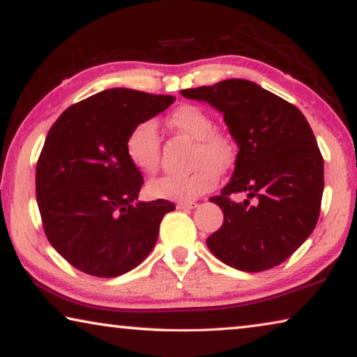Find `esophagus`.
Here are the masks:
<instances>
[{
    "label": "esophagus",
    "mask_w": 357,
    "mask_h": 357,
    "mask_svg": "<svg viewBox=\"0 0 357 357\" xmlns=\"http://www.w3.org/2000/svg\"><path fill=\"white\" fill-rule=\"evenodd\" d=\"M197 204L196 202H178L177 208L180 210H190V208H196Z\"/></svg>",
    "instance_id": "obj_1"
}]
</instances>
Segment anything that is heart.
Returning a JSON list of instances; mask_svg holds the SVG:
<instances>
[{
	"label": "heart",
	"instance_id": "1",
	"mask_svg": "<svg viewBox=\"0 0 357 357\" xmlns=\"http://www.w3.org/2000/svg\"><path fill=\"white\" fill-rule=\"evenodd\" d=\"M167 125L197 140L195 165L199 167L188 175H162L151 180L147 192L155 199L190 202L217 185L218 169L225 171L231 166L234 147L226 136L213 131L212 116L192 104L175 109L167 116ZM125 149L134 167L144 174L155 172L160 162V134L155 121L145 120L134 126Z\"/></svg>",
	"mask_w": 357,
	"mask_h": 357
}]
</instances>
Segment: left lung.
Segmentation results:
<instances>
[{
    "label": "left lung",
    "mask_w": 357,
    "mask_h": 357,
    "mask_svg": "<svg viewBox=\"0 0 357 357\" xmlns=\"http://www.w3.org/2000/svg\"><path fill=\"white\" fill-rule=\"evenodd\" d=\"M180 93L223 114L238 147L229 183L210 199L225 220L207 238L208 250L243 272L282 264L313 232L324 190V161L307 119L293 104L243 79ZM243 190L253 204L229 199Z\"/></svg>",
    "instance_id": "8db88e82"
}]
</instances>
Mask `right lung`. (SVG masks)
<instances>
[{
    "instance_id": "obj_1",
    "label": "right lung",
    "mask_w": 357,
    "mask_h": 357,
    "mask_svg": "<svg viewBox=\"0 0 357 357\" xmlns=\"http://www.w3.org/2000/svg\"><path fill=\"white\" fill-rule=\"evenodd\" d=\"M174 101L110 89L74 104L52 125L36 166L38 207L50 245L79 271L119 277L153 250L161 220L175 206L137 199L144 178L125 144L134 126Z\"/></svg>"
}]
</instances>
